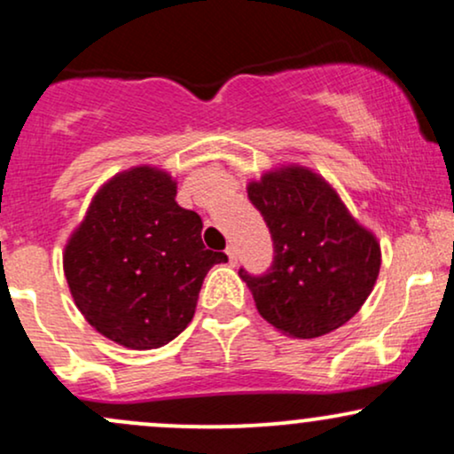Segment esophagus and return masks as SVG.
<instances>
[{
	"instance_id": "obj_1",
	"label": "esophagus",
	"mask_w": 454,
	"mask_h": 454,
	"mask_svg": "<svg viewBox=\"0 0 454 454\" xmlns=\"http://www.w3.org/2000/svg\"><path fill=\"white\" fill-rule=\"evenodd\" d=\"M226 254H228V260H231V264L234 267V264H237V247H234V245H228L226 247Z\"/></svg>"
}]
</instances>
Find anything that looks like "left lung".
<instances>
[{
  "label": "left lung",
  "instance_id": "obj_1",
  "mask_svg": "<svg viewBox=\"0 0 454 454\" xmlns=\"http://www.w3.org/2000/svg\"><path fill=\"white\" fill-rule=\"evenodd\" d=\"M267 222L273 262L262 275H239L260 316L299 340L326 335L361 309L380 273V245L358 226L325 179L299 166L247 187Z\"/></svg>",
  "mask_w": 454,
  "mask_h": 454
}]
</instances>
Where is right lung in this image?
I'll return each instance as SVG.
<instances>
[{"instance_id": "1", "label": "right lung", "mask_w": 454, "mask_h": 454, "mask_svg": "<svg viewBox=\"0 0 454 454\" xmlns=\"http://www.w3.org/2000/svg\"><path fill=\"white\" fill-rule=\"evenodd\" d=\"M175 196V181L161 170L117 175L66 245V279L81 314L132 350L166 346L185 331L205 275L228 260L205 249L200 215Z\"/></svg>"}]
</instances>
